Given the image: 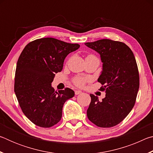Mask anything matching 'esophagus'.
<instances>
[{
	"label": "esophagus",
	"instance_id": "34e87169",
	"mask_svg": "<svg viewBox=\"0 0 153 153\" xmlns=\"http://www.w3.org/2000/svg\"><path fill=\"white\" fill-rule=\"evenodd\" d=\"M82 92L81 91V90H76V91H75V94L76 95H78L79 94H82Z\"/></svg>",
	"mask_w": 153,
	"mask_h": 153
}]
</instances>
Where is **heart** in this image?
Instances as JSON below:
<instances>
[{"mask_svg": "<svg viewBox=\"0 0 153 153\" xmlns=\"http://www.w3.org/2000/svg\"><path fill=\"white\" fill-rule=\"evenodd\" d=\"M86 80L87 79L84 78V77H76L74 79V82L77 86H83Z\"/></svg>", "mask_w": 153, "mask_h": 153, "instance_id": "obj_1", "label": "heart"}]
</instances>
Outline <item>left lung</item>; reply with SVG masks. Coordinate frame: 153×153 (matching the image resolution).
I'll list each match as a JSON object with an SVG mask.
<instances>
[{
    "mask_svg": "<svg viewBox=\"0 0 153 153\" xmlns=\"http://www.w3.org/2000/svg\"><path fill=\"white\" fill-rule=\"evenodd\" d=\"M85 45L99 54L102 63L98 82L104 85L105 97L99 100L90 94L88 120L100 128L121 122L132 109L139 89V73L132 51L126 44L102 39Z\"/></svg>",
    "mask_w": 153,
    "mask_h": 153,
    "instance_id": "obj_1",
    "label": "left lung"
}]
</instances>
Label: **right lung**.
Instances as JSON below:
<instances>
[{
  "label": "right lung",
  "instance_id": "1",
  "mask_svg": "<svg viewBox=\"0 0 153 153\" xmlns=\"http://www.w3.org/2000/svg\"><path fill=\"white\" fill-rule=\"evenodd\" d=\"M79 46L44 38L27 44L21 53L14 90L23 113L35 125L50 128L57 123L64 103L74 97V91L69 88L55 91L51 83L55 74L61 71L66 56Z\"/></svg>",
  "mask_w": 153,
  "mask_h": 153
}]
</instances>
